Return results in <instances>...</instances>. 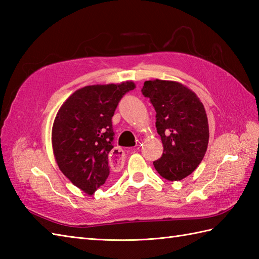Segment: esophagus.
<instances>
[{"mask_svg": "<svg viewBox=\"0 0 259 259\" xmlns=\"http://www.w3.org/2000/svg\"><path fill=\"white\" fill-rule=\"evenodd\" d=\"M110 166L113 169H120L122 168L123 162H124V152L122 149L115 147L111 150V153H110Z\"/></svg>", "mask_w": 259, "mask_h": 259, "instance_id": "obj_1", "label": "esophagus"}]
</instances>
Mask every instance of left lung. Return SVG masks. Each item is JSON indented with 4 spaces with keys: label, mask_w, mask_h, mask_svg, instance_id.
<instances>
[{
    "label": "left lung",
    "mask_w": 259,
    "mask_h": 259,
    "mask_svg": "<svg viewBox=\"0 0 259 259\" xmlns=\"http://www.w3.org/2000/svg\"><path fill=\"white\" fill-rule=\"evenodd\" d=\"M141 91L156 110V128L163 146L162 156L153 166L164 179H184L199 166L207 151L205 107L194 91L177 81L149 80Z\"/></svg>",
    "instance_id": "8db88e82"
}]
</instances>
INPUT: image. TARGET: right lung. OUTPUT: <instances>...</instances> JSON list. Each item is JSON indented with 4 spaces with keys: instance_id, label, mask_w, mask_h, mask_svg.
Wrapping results in <instances>:
<instances>
[{
    "instance_id": "right-lung-1",
    "label": "right lung",
    "mask_w": 259,
    "mask_h": 259,
    "mask_svg": "<svg viewBox=\"0 0 259 259\" xmlns=\"http://www.w3.org/2000/svg\"><path fill=\"white\" fill-rule=\"evenodd\" d=\"M135 88L133 81L87 85L73 92L56 115L54 158L65 177L88 195L108 180L114 136L111 119L121 98Z\"/></svg>"
}]
</instances>
